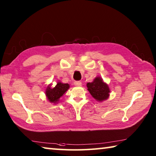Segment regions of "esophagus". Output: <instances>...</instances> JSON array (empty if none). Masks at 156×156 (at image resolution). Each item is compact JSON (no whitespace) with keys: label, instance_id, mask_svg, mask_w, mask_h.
Here are the masks:
<instances>
[{"label":"esophagus","instance_id":"1","mask_svg":"<svg viewBox=\"0 0 156 156\" xmlns=\"http://www.w3.org/2000/svg\"><path fill=\"white\" fill-rule=\"evenodd\" d=\"M74 84L76 87H80L82 85V83H81V81H75Z\"/></svg>","mask_w":156,"mask_h":156}]
</instances>
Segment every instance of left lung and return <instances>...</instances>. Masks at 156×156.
<instances>
[{"label":"left lung","instance_id":"obj_1","mask_svg":"<svg viewBox=\"0 0 156 156\" xmlns=\"http://www.w3.org/2000/svg\"><path fill=\"white\" fill-rule=\"evenodd\" d=\"M87 87L89 93L98 101L106 100L109 96V87L102 81L101 78H96L93 82L87 84Z\"/></svg>","mask_w":156,"mask_h":156}]
</instances>
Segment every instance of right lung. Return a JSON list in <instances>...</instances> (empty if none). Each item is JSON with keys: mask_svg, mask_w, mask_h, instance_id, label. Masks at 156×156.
I'll use <instances>...</instances> for the list:
<instances>
[{"mask_svg": "<svg viewBox=\"0 0 156 156\" xmlns=\"http://www.w3.org/2000/svg\"><path fill=\"white\" fill-rule=\"evenodd\" d=\"M50 86V85H49ZM69 88V84H64L61 83H58L56 87L51 88V87H47L46 89V96L49 102L56 103L58 101L59 98L64 94L67 89Z\"/></svg>", "mask_w": 156, "mask_h": 156, "instance_id": "obj_1", "label": "right lung"}]
</instances>
